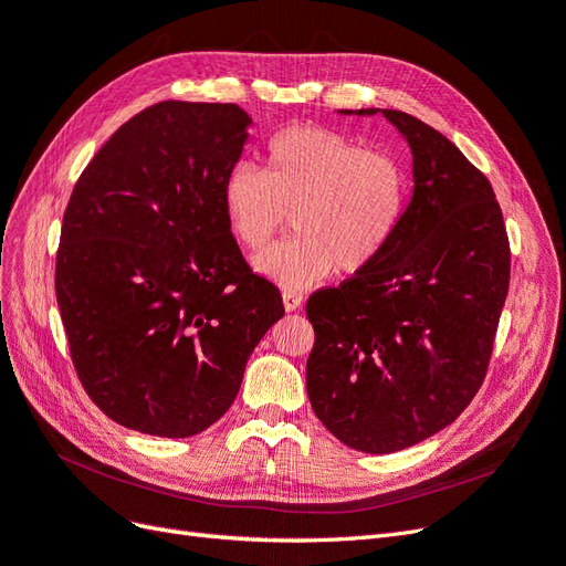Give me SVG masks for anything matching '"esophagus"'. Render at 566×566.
Wrapping results in <instances>:
<instances>
[{
    "label": "esophagus",
    "mask_w": 566,
    "mask_h": 566,
    "mask_svg": "<svg viewBox=\"0 0 566 566\" xmlns=\"http://www.w3.org/2000/svg\"><path fill=\"white\" fill-rule=\"evenodd\" d=\"M282 301H284V307L289 310V313H291V310H298L303 305V296L296 294V291H284Z\"/></svg>",
    "instance_id": "esophagus-1"
}]
</instances>
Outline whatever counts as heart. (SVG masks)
<instances>
[{"mask_svg": "<svg viewBox=\"0 0 566 566\" xmlns=\"http://www.w3.org/2000/svg\"><path fill=\"white\" fill-rule=\"evenodd\" d=\"M409 176L392 153L326 126H289L270 138L265 171L237 164L223 180V213L237 242L265 249L294 216L296 237L253 259L286 289H307L338 270L367 272L395 240Z\"/></svg>", "mask_w": 566, "mask_h": 566, "instance_id": "obj_1", "label": "heart"}]
</instances>
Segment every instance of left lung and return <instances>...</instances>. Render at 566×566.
Here are the masks:
<instances>
[{
    "instance_id": "obj_1",
    "label": "left lung",
    "mask_w": 566,
    "mask_h": 566,
    "mask_svg": "<svg viewBox=\"0 0 566 566\" xmlns=\"http://www.w3.org/2000/svg\"><path fill=\"white\" fill-rule=\"evenodd\" d=\"M376 113L409 143L413 195L367 272L310 296L305 386L343 444L392 453L453 423L478 395L507 296L510 244L494 188L447 136L399 111H355Z\"/></svg>"
}]
</instances>
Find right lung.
I'll list each match as a JSON object with an SVG mask.
<instances>
[{
	"mask_svg": "<svg viewBox=\"0 0 566 566\" xmlns=\"http://www.w3.org/2000/svg\"><path fill=\"white\" fill-rule=\"evenodd\" d=\"M251 117L234 103L145 107L86 164L63 216L56 298L86 395L124 428L207 430L284 315L223 213Z\"/></svg>",
	"mask_w": 566,
	"mask_h": 566,
	"instance_id": "add662e5",
	"label": "right lung"
}]
</instances>
